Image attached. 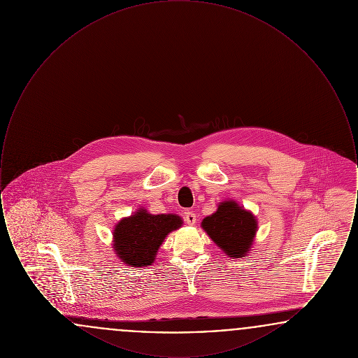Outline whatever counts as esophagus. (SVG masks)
<instances>
[{
    "instance_id": "34e87169",
    "label": "esophagus",
    "mask_w": 358,
    "mask_h": 358,
    "mask_svg": "<svg viewBox=\"0 0 358 358\" xmlns=\"http://www.w3.org/2000/svg\"><path fill=\"white\" fill-rule=\"evenodd\" d=\"M185 222H187V225H194L196 222H197V219H196V213H193V212H187V213H185Z\"/></svg>"
}]
</instances>
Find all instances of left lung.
Listing matches in <instances>:
<instances>
[{"label": "left lung", "instance_id": "1", "mask_svg": "<svg viewBox=\"0 0 358 358\" xmlns=\"http://www.w3.org/2000/svg\"><path fill=\"white\" fill-rule=\"evenodd\" d=\"M212 241L231 259L250 255L257 232L255 215L235 200H224L201 222Z\"/></svg>", "mask_w": 358, "mask_h": 358}]
</instances>
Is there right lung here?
Returning a JSON list of instances; mask_svg holds the SVG:
<instances>
[{"instance_id":"right-lung-1","label":"right lung","mask_w":358,"mask_h":358,"mask_svg":"<svg viewBox=\"0 0 358 358\" xmlns=\"http://www.w3.org/2000/svg\"><path fill=\"white\" fill-rule=\"evenodd\" d=\"M182 219L174 213L153 215L138 208L129 217L115 224L113 248L117 257L130 267H149L165 238L182 227Z\"/></svg>"}]
</instances>
